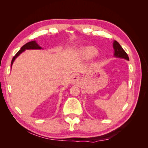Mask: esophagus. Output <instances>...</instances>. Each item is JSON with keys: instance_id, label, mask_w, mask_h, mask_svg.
Segmentation results:
<instances>
[{"instance_id": "obj_1", "label": "esophagus", "mask_w": 148, "mask_h": 148, "mask_svg": "<svg viewBox=\"0 0 148 148\" xmlns=\"http://www.w3.org/2000/svg\"><path fill=\"white\" fill-rule=\"evenodd\" d=\"M80 81H81V79H80V77L79 76H74L72 77V78L71 83L73 84H77V83H79Z\"/></svg>"}]
</instances>
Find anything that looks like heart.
<instances>
[{
  "label": "heart",
  "mask_w": 148,
  "mask_h": 148,
  "mask_svg": "<svg viewBox=\"0 0 148 148\" xmlns=\"http://www.w3.org/2000/svg\"><path fill=\"white\" fill-rule=\"evenodd\" d=\"M80 53L83 58H90L97 54V51L93 46H86L81 49Z\"/></svg>",
  "instance_id": "b5f03b06"
}]
</instances>
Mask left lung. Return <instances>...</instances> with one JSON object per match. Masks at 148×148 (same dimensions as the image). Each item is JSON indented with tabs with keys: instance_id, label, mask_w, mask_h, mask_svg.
<instances>
[{
	"instance_id": "left-lung-1",
	"label": "left lung",
	"mask_w": 148,
	"mask_h": 148,
	"mask_svg": "<svg viewBox=\"0 0 148 148\" xmlns=\"http://www.w3.org/2000/svg\"><path fill=\"white\" fill-rule=\"evenodd\" d=\"M113 48L114 49L115 56L119 58H125L127 60H129V58H128V56L127 54V53L125 51V50L122 48V47L116 40H114V42H113Z\"/></svg>"
}]
</instances>
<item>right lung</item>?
<instances>
[{"mask_svg":"<svg viewBox=\"0 0 148 148\" xmlns=\"http://www.w3.org/2000/svg\"><path fill=\"white\" fill-rule=\"evenodd\" d=\"M41 49V47H40L38 45H37V44L36 43V42L35 41V40H34V41H31V42L26 43L25 45H23V46L21 47V49H20V50H19V51L17 52L16 54V55L14 56V57L12 58L11 63V67H12V64H13L14 60H15L16 58L18 57V56L19 55H20L22 52L24 51L25 49Z\"/></svg>","mask_w":148,"mask_h":148,"instance_id":"obj_1","label":"right lung"}]
</instances>
